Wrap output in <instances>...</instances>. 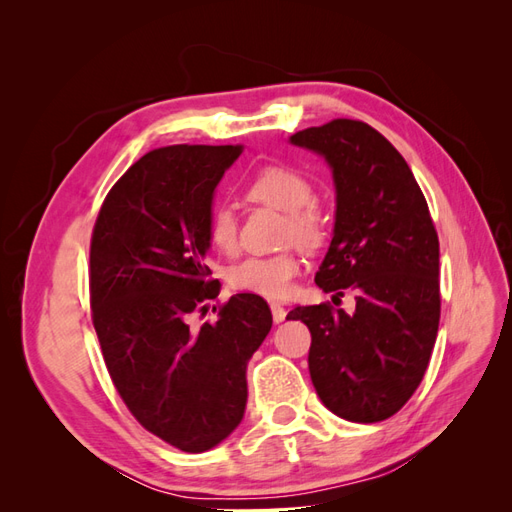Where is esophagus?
I'll use <instances>...</instances> for the list:
<instances>
[{
  "label": "esophagus",
  "mask_w": 512,
  "mask_h": 512,
  "mask_svg": "<svg viewBox=\"0 0 512 512\" xmlns=\"http://www.w3.org/2000/svg\"><path fill=\"white\" fill-rule=\"evenodd\" d=\"M271 314H273V320H275V322H284L286 309H284L282 303H271Z\"/></svg>",
  "instance_id": "1"
}]
</instances>
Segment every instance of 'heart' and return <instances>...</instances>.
I'll list each match as a JSON object with an SVG mask.
<instances>
[{"label":"heart","instance_id":"1","mask_svg":"<svg viewBox=\"0 0 512 512\" xmlns=\"http://www.w3.org/2000/svg\"><path fill=\"white\" fill-rule=\"evenodd\" d=\"M247 200L286 213L284 239L303 250L314 252L329 237V218L316 203L312 179L288 164H269L243 185ZM207 239L222 254H235L239 247V224L235 213L218 207L207 222ZM301 271V260L294 252L271 256H252L228 271V284L235 290L260 294L267 299H282L290 292L294 277Z\"/></svg>","mask_w":512,"mask_h":512}]
</instances>
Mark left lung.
Here are the masks:
<instances>
[{
  "label": "left lung",
  "instance_id": "8db88e82",
  "mask_svg": "<svg viewBox=\"0 0 512 512\" xmlns=\"http://www.w3.org/2000/svg\"><path fill=\"white\" fill-rule=\"evenodd\" d=\"M290 141L322 153L337 190L335 235L316 284L356 294L286 316L312 333L309 376L322 404L352 423H378L421 384L440 324V245L408 162L359 119H333Z\"/></svg>",
  "mask_w": 512,
  "mask_h": 512
}]
</instances>
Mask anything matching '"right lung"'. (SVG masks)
<instances>
[{"mask_svg": "<svg viewBox=\"0 0 512 512\" xmlns=\"http://www.w3.org/2000/svg\"><path fill=\"white\" fill-rule=\"evenodd\" d=\"M235 145H170L134 162L106 194L91 232L89 303L119 397L149 433L185 453L220 444L245 412V367L271 331L252 292L213 307L207 267L215 185Z\"/></svg>", "mask_w": 512, "mask_h": 512, "instance_id": "obj_1", "label": "right lung"}]
</instances>
